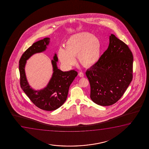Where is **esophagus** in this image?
Segmentation results:
<instances>
[{"instance_id":"34e87169","label":"esophagus","mask_w":149,"mask_h":149,"mask_svg":"<svg viewBox=\"0 0 149 149\" xmlns=\"http://www.w3.org/2000/svg\"><path fill=\"white\" fill-rule=\"evenodd\" d=\"M79 77H84V74L83 72H80L79 73Z\"/></svg>"}]
</instances>
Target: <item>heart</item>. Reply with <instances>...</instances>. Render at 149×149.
<instances>
[{"label":"heart","mask_w":149,"mask_h":149,"mask_svg":"<svg viewBox=\"0 0 149 149\" xmlns=\"http://www.w3.org/2000/svg\"><path fill=\"white\" fill-rule=\"evenodd\" d=\"M102 44L99 38L88 32L72 35L65 42V49L59 48L58 57L65 67H71L78 56L80 63L86 67L95 64L99 60Z\"/></svg>","instance_id":"1"}]
</instances>
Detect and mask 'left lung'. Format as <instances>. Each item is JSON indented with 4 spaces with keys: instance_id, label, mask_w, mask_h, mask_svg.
<instances>
[{
    "instance_id": "left-lung-1",
    "label": "left lung",
    "mask_w": 149,
    "mask_h": 149,
    "mask_svg": "<svg viewBox=\"0 0 149 149\" xmlns=\"http://www.w3.org/2000/svg\"><path fill=\"white\" fill-rule=\"evenodd\" d=\"M132 53L114 35L97 63L86 71L91 86L90 97L96 104L109 106L124 94L133 77Z\"/></svg>"
}]
</instances>
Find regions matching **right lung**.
Segmentation results:
<instances>
[{"mask_svg": "<svg viewBox=\"0 0 149 149\" xmlns=\"http://www.w3.org/2000/svg\"><path fill=\"white\" fill-rule=\"evenodd\" d=\"M50 39L45 38L33 43L23 54L19 66L21 88L36 106L46 111L56 110L65 102L70 86L78 75L75 70L63 72L58 69V58L55 53L53 59L51 60L53 73L47 86L43 89L35 90L29 86L25 71L27 60L36 53L45 51L50 43Z\"/></svg>", "mask_w": 149, "mask_h": 149, "instance_id": "add662e5", "label": "right lung"}]
</instances>
